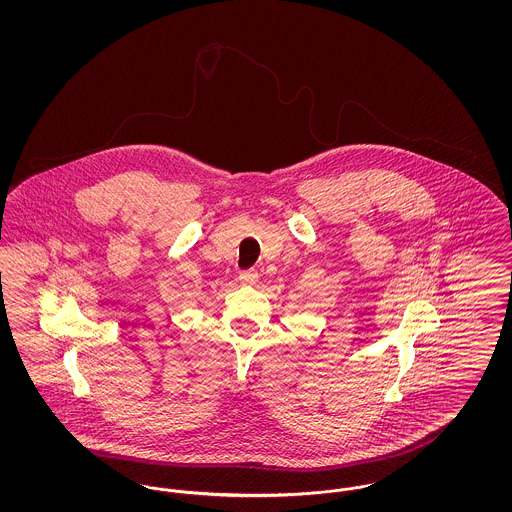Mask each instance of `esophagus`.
Wrapping results in <instances>:
<instances>
[{"label": "esophagus", "instance_id": "esophagus-1", "mask_svg": "<svg viewBox=\"0 0 512 512\" xmlns=\"http://www.w3.org/2000/svg\"><path fill=\"white\" fill-rule=\"evenodd\" d=\"M259 282V272L257 270H247L240 274V284L242 286H257Z\"/></svg>", "mask_w": 512, "mask_h": 512}]
</instances>
